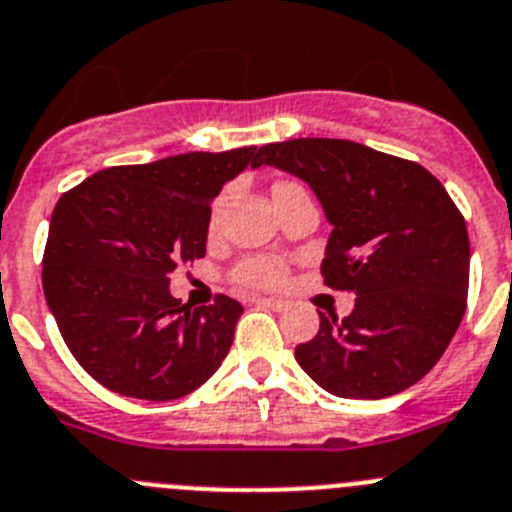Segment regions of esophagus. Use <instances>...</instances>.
I'll use <instances>...</instances> for the list:
<instances>
[{
    "label": "esophagus",
    "mask_w": 512,
    "mask_h": 512,
    "mask_svg": "<svg viewBox=\"0 0 512 512\" xmlns=\"http://www.w3.org/2000/svg\"><path fill=\"white\" fill-rule=\"evenodd\" d=\"M255 303L262 308H273V311H283V308L288 306V303L280 301V298H257Z\"/></svg>",
    "instance_id": "1"
}]
</instances>
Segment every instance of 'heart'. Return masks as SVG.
<instances>
[{"instance_id":"b5f03b06","label":"heart","mask_w":512,"mask_h":512,"mask_svg":"<svg viewBox=\"0 0 512 512\" xmlns=\"http://www.w3.org/2000/svg\"><path fill=\"white\" fill-rule=\"evenodd\" d=\"M290 186V181H280L278 186ZM229 196H232V188H227L224 193H219V199L214 201V209H211V229L219 227L224 214V206H227ZM288 278V265L285 260L273 255H252L245 257L242 262H237L232 270V283L239 288H252V290H265V288H278Z\"/></svg>"}]
</instances>
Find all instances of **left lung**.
<instances>
[{
  "label": "left lung",
  "mask_w": 512,
  "mask_h": 512,
  "mask_svg": "<svg viewBox=\"0 0 512 512\" xmlns=\"http://www.w3.org/2000/svg\"><path fill=\"white\" fill-rule=\"evenodd\" d=\"M257 163L303 178L331 222L321 278L357 293L349 316L319 313L296 359L339 398L377 400L411 388L462 324L469 237L439 178L413 160L329 137L270 142Z\"/></svg>",
  "instance_id": "8db88e82"
}]
</instances>
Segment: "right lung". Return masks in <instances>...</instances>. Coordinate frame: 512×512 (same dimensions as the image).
I'll return each mask as SVG.
<instances>
[{"label": "right lung", "instance_id": "add662e5", "mask_svg": "<svg viewBox=\"0 0 512 512\" xmlns=\"http://www.w3.org/2000/svg\"><path fill=\"white\" fill-rule=\"evenodd\" d=\"M257 147L114 165L66 191L43 252L45 301L76 362L112 393L176 400L227 357L242 306L216 293L191 308L170 296L181 262L206 255L211 201Z\"/></svg>", "mask_w": 512, "mask_h": 512}]
</instances>
